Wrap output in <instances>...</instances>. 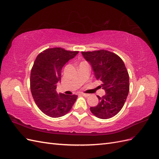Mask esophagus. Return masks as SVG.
<instances>
[{"label":"esophagus","mask_w":159,"mask_h":159,"mask_svg":"<svg viewBox=\"0 0 159 159\" xmlns=\"http://www.w3.org/2000/svg\"><path fill=\"white\" fill-rule=\"evenodd\" d=\"M82 95L83 96H85V97H88V96H90L88 94H84V93H82Z\"/></svg>","instance_id":"1"}]
</instances>
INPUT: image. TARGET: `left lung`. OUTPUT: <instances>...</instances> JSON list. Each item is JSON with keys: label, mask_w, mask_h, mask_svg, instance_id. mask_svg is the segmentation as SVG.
Masks as SVG:
<instances>
[{"label": "left lung", "mask_w": 159, "mask_h": 159, "mask_svg": "<svg viewBox=\"0 0 159 159\" xmlns=\"http://www.w3.org/2000/svg\"><path fill=\"white\" fill-rule=\"evenodd\" d=\"M82 54L106 93L102 97L97 96L99 102L90 107V111L100 119L113 117L121 110L129 90V77L125 64L118 55L106 50Z\"/></svg>", "instance_id": "obj_1"}]
</instances>
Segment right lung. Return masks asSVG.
<instances>
[{"instance_id":"add662e5","label":"right lung","mask_w":159,"mask_h":159,"mask_svg":"<svg viewBox=\"0 0 159 159\" xmlns=\"http://www.w3.org/2000/svg\"><path fill=\"white\" fill-rule=\"evenodd\" d=\"M78 52L61 48H48L40 53L34 61L30 75L31 92L38 108L50 117L66 115L77 98L75 94H58L56 88L61 82L62 68Z\"/></svg>"}]
</instances>
